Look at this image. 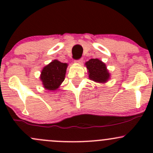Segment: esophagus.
<instances>
[{
    "label": "esophagus",
    "mask_w": 153,
    "mask_h": 153,
    "mask_svg": "<svg viewBox=\"0 0 153 153\" xmlns=\"http://www.w3.org/2000/svg\"><path fill=\"white\" fill-rule=\"evenodd\" d=\"M75 62H76L77 64H83V62H84V61H83L82 58H81V59L77 60V61H75Z\"/></svg>",
    "instance_id": "34e87169"
}]
</instances>
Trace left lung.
Masks as SVG:
<instances>
[{"mask_svg": "<svg viewBox=\"0 0 153 153\" xmlns=\"http://www.w3.org/2000/svg\"><path fill=\"white\" fill-rule=\"evenodd\" d=\"M90 80L98 83H106L110 75L107 70L106 64L99 59L92 58L85 64Z\"/></svg>", "mask_w": 153, "mask_h": 153, "instance_id": "1", "label": "left lung"}]
</instances>
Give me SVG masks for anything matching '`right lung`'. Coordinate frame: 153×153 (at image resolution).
<instances>
[{
  "mask_svg": "<svg viewBox=\"0 0 153 153\" xmlns=\"http://www.w3.org/2000/svg\"><path fill=\"white\" fill-rule=\"evenodd\" d=\"M68 64L54 60L44 67L41 71V78L44 87L48 90H55L65 79Z\"/></svg>",
  "mask_w": 153,
  "mask_h": 153,
  "instance_id": "right-lung-1",
  "label": "right lung"
}]
</instances>
